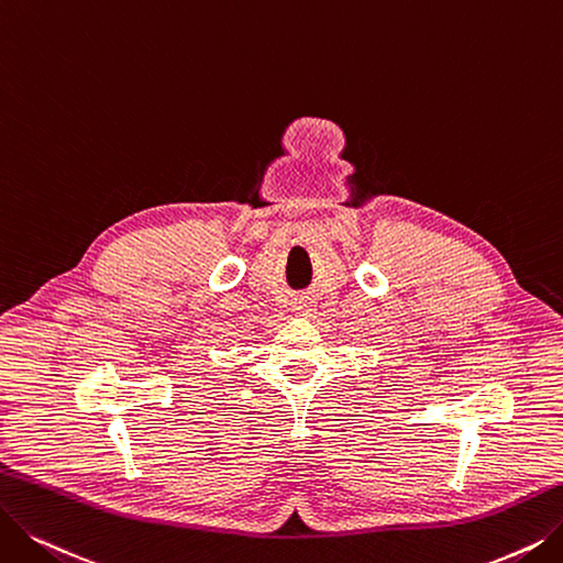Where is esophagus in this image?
<instances>
[{"instance_id": "esophagus-1", "label": "esophagus", "mask_w": 563, "mask_h": 563, "mask_svg": "<svg viewBox=\"0 0 563 563\" xmlns=\"http://www.w3.org/2000/svg\"><path fill=\"white\" fill-rule=\"evenodd\" d=\"M296 311L300 313V317H309V313H311V302H307V300H300V302L296 305Z\"/></svg>"}]
</instances>
